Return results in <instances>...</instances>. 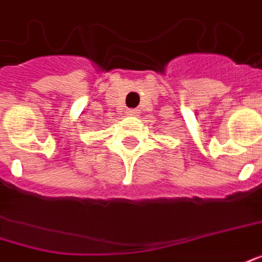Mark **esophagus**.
<instances>
[{"instance_id":"esophagus-1","label":"esophagus","mask_w":262,"mask_h":262,"mask_svg":"<svg viewBox=\"0 0 262 262\" xmlns=\"http://www.w3.org/2000/svg\"><path fill=\"white\" fill-rule=\"evenodd\" d=\"M126 113H127V116L135 117L139 115V110H136V108H127V110H126Z\"/></svg>"}]
</instances>
